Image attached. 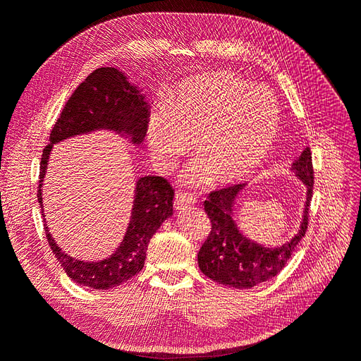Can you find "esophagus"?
Wrapping results in <instances>:
<instances>
[{
	"instance_id": "obj_1",
	"label": "esophagus",
	"mask_w": 361,
	"mask_h": 361,
	"mask_svg": "<svg viewBox=\"0 0 361 361\" xmlns=\"http://www.w3.org/2000/svg\"><path fill=\"white\" fill-rule=\"evenodd\" d=\"M195 203V199L190 197L187 192H178L176 197H174V207L176 209H183V207H188Z\"/></svg>"
}]
</instances>
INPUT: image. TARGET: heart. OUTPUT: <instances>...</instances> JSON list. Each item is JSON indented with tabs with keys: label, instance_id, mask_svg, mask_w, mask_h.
<instances>
[{
	"label": "heart",
	"instance_id": "heart-1",
	"mask_svg": "<svg viewBox=\"0 0 361 361\" xmlns=\"http://www.w3.org/2000/svg\"><path fill=\"white\" fill-rule=\"evenodd\" d=\"M280 126V110L267 90L251 89L227 73L202 75L185 82L171 106L152 114L147 140L152 157L170 170L195 140L202 159L188 173L194 185L232 183L260 166Z\"/></svg>",
	"mask_w": 361,
	"mask_h": 361
}]
</instances>
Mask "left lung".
<instances>
[{"mask_svg": "<svg viewBox=\"0 0 361 361\" xmlns=\"http://www.w3.org/2000/svg\"><path fill=\"white\" fill-rule=\"evenodd\" d=\"M290 170L305 185L307 192L298 232L279 247H265L251 241L238 228L233 220L235 204L245 183L232 185L207 195L204 211L212 228L197 255L199 268L206 277L224 286L250 289L276 277L285 268L309 226V206L313 192V166L309 147L292 162Z\"/></svg>", "mask_w": 361, "mask_h": 361, "instance_id": "obj_1", "label": "left lung"}]
</instances>
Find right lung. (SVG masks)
I'll return each mask as SVG.
<instances>
[{"mask_svg": "<svg viewBox=\"0 0 361 361\" xmlns=\"http://www.w3.org/2000/svg\"><path fill=\"white\" fill-rule=\"evenodd\" d=\"M149 105L138 87L130 84L126 75L116 68H99L78 85L54 125L49 141L43 149L39 174L37 200L42 206V185L54 145L60 141L93 133L113 130L129 138L133 145H141L147 133ZM171 185L161 176H145L135 182V195L129 224L123 241L114 253L104 260L84 262L75 259L54 241L48 226L45 232L48 244L61 264L64 272L81 286L110 289L122 285L143 269L150 238L161 224L173 215Z\"/></svg>", "mask_w": 361, "mask_h": 361, "instance_id": "1", "label": "right lung"}]
</instances>
